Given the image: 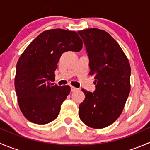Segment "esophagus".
Wrapping results in <instances>:
<instances>
[{"label": "esophagus", "mask_w": 150, "mask_h": 150, "mask_svg": "<svg viewBox=\"0 0 150 150\" xmlns=\"http://www.w3.org/2000/svg\"><path fill=\"white\" fill-rule=\"evenodd\" d=\"M70 88H71V91H72V92L76 91L78 90V88H75V87H74V86H71Z\"/></svg>", "instance_id": "34e87169"}]
</instances>
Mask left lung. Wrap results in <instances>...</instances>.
<instances>
[{"label":"left lung","instance_id":"1","mask_svg":"<svg viewBox=\"0 0 150 150\" xmlns=\"http://www.w3.org/2000/svg\"><path fill=\"white\" fill-rule=\"evenodd\" d=\"M94 75V92L82 89L85 100L79 106L81 120L93 128L113 123L122 113L131 90V67L123 51L106 31L90 28L78 31Z\"/></svg>","mask_w":150,"mask_h":150}]
</instances>
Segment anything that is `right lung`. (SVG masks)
I'll use <instances>...</instances> for the list:
<instances>
[{
	"label": "right lung",
	"instance_id": "right-lung-1",
	"mask_svg": "<svg viewBox=\"0 0 150 150\" xmlns=\"http://www.w3.org/2000/svg\"><path fill=\"white\" fill-rule=\"evenodd\" d=\"M76 32L53 29L40 33L27 47L16 64L15 90L21 112L29 121L43 125L55 120L70 92L69 86H53L57 63L66 51H80Z\"/></svg>",
	"mask_w": 150,
	"mask_h": 150
}]
</instances>
